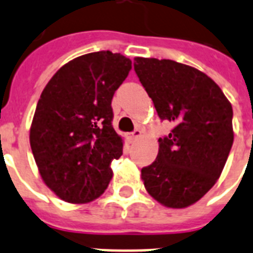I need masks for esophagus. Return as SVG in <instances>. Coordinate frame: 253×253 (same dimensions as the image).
<instances>
[{
	"mask_svg": "<svg viewBox=\"0 0 253 253\" xmlns=\"http://www.w3.org/2000/svg\"><path fill=\"white\" fill-rule=\"evenodd\" d=\"M140 136H141V131L140 130H135L133 132L130 133L131 140H136V139H139Z\"/></svg>",
	"mask_w": 253,
	"mask_h": 253,
	"instance_id": "1",
	"label": "esophagus"
}]
</instances>
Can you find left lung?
<instances>
[{
	"mask_svg": "<svg viewBox=\"0 0 253 253\" xmlns=\"http://www.w3.org/2000/svg\"><path fill=\"white\" fill-rule=\"evenodd\" d=\"M133 69L162 121L174 128L141 169L147 192L168 208L195 204L215 184L234 141L233 106L214 80L171 59L136 57Z\"/></svg>",
	"mask_w": 253,
	"mask_h": 253,
	"instance_id": "1",
	"label": "left lung"
}]
</instances>
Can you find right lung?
<instances>
[{
	"mask_svg": "<svg viewBox=\"0 0 253 253\" xmlns=\"http://www.w3.org/2000/svg\"><path fill=\"white\" fill-rule=\"evenodd\" d=\"M130 70V58L120 53H88L65 63L45 85L30 144L41 179L59 199L85 204L108 188L110 164L123 149L112 98Z\"/></svg>",
	"mask_w": 253,
	"mask_h": 253,
	"instance_id": "right-lung-1",
	"label": "right lung"
}]
</instances>
